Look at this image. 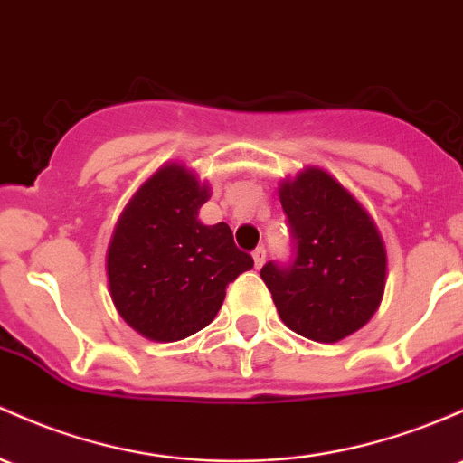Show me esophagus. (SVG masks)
Masks as SVG:
<instances>
[{
    "instance_id": "esophagus-1",
    "label": "esophagus",
    "mask_w": 463,
    "mask_h": 463,
    "mask_svg": "<svg viewBox=\"0 0 463 463\" xmlns=\"http://www.w3.org/2000/svg\"><path fill=\"white\" fill-rule=\"evenodd\" d=\"M252 259H255V268H261L263 261H266V248H255V250H252Z\"/></svg>"
}]
</instances>
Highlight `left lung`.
Instances as JSON below:
<instances>
[{
	"instance_id": "8db88e82",
	"label": "left lung",
	"mask_w": 463,
	"mask_h": 463,
	"mask_svg": "<svg viewBox=\"0 0 463 463\" xmlns=\"http://www.w3.org/2000/svg\"><path fill=\"white\" fill-rule=\"evenodd\" d=\"M279 197L294 257L289 263L268 261L261 279L292 332L336 343L358 332L383 301L384 241L360 202L318 166L283 182Z\"/></svg>"
}]
</instances>
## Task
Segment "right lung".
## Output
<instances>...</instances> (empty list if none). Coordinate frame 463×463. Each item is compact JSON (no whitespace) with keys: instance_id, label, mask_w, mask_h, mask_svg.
Wrapping results in <instances>:
<instances>
[{"instance_id":"right-lung-1","label":"right lung","mask_w":463,"mask_h":463,"mask_svg":"<svg viewBox=\"0 0 463 463\" xmlns=\"http://www.w3.org/2000/svg\"><path fill=\"white\" fill-rule=\"evenodd\" d=\"M206 200L208 186L174 162L136 191L116 223L108 248L111 301L145 338L174 343L204 329L228 283L255 266L228 223L197 220Z\"/></svg>"}]
</instances>
